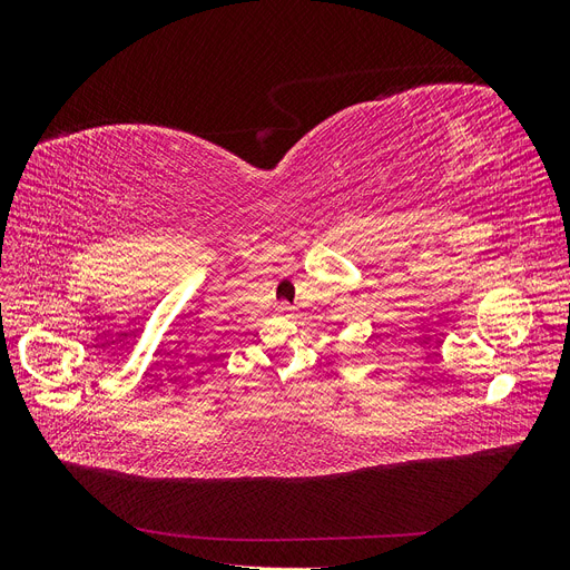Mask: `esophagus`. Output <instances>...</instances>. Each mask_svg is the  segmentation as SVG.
<instances>
[{
	"mask_svg": "<svg viewBox=\"0 0 570 570\" xmlns=\"http://www.w3.org/2000/svg\"><path fill=\"white\" fill-rule=\"evenodd\" d=\"M292 312V306L289 304H285V302H281L278 304V314H289Z\"/></svg>",
	"mask_w": 570,
	"mask_h": 570,
	"instance_id": "esophagus-1",
	"label": "esophagus"
}]
</instances>
